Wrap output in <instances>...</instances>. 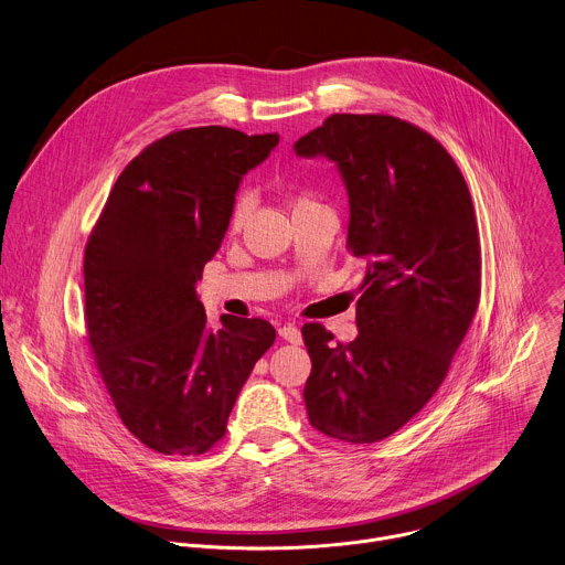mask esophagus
Segmentation results:
<instances>
[{"label": "esophagus", "mask_w": 565, "mask_h": 565, "mask_svg": "<svg viewBox=\"0 0 565 565\" xmlns=\"http://www.w3.org/2000/svg\"><path fill=\"white\" fill-rule=\"evenodd\" d=\"M279 337L286 339V341H290V343H299V341H301V332H299V328H297L295 323H284V326L279 328Z\"/></svg>", "instance_id": "obj_1"}]
</instances>
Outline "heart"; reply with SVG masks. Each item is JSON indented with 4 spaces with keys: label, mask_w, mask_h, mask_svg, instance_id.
Here are the masks:
<instances>
[{
    "label": "heart",
    "mask_w": 565,
    "mask_h": 565,
    "mask_svg": "<svg viewBox=\"0 0 565 565\" xmlns=\"http://www.w3.org/2000/svg\"><path fill=\"white\" fill-rule=\"evenodd\" d=\"M308 200H295V206H299V204H306ZM292 206V209H295ZM250 211H253V200L248 198V195H242V198H237L235 200V204H233V209H231V217H228V231L233 233V235H237L242 228H244V224H246V220H248V215H250Z\"/></svg>",
    "instance_id": "obj_1"
}]
</instances>
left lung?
<instances>
[{"mask_svg":"<svg viewBox=\"0 0 565 565\" xmlns=\"http://www.w3.org/2000/svg\"><path fill=\"white\" fill-rule=\"evenodd\" d=\"M330 159L345 185L348 248L365 262L359 334L332 343L301 328L312 359L310 426L343 444H374L408 424L446 380L475 317L481 253L472 198L446 148L391 115H332L295 141Z\"/></svg>","mask_w":565,"mask_h":565,"instance_id":"1","label":"left lung"}]
</instances>
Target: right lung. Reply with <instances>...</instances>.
I'll use <instances>...</instances> for the list:
<instances>
[{"mask_svg": "<svg viewBox=\"0 0 565 565\" xmlns=\"http://www.w3.org/2000/svg\"><path fill=\"white\" fill-rule=\"evenodd\" d=\"M277 132H170L119 174L86 244L88 341L124 426L161 455H202L273 345L264 319L211 328L195 284L228 231L237 188Z\"/></svg>", "mask_w": 565, "mask_h": 565, "instance_id": "obj_1", "label": "right lung"}]
</instances>
